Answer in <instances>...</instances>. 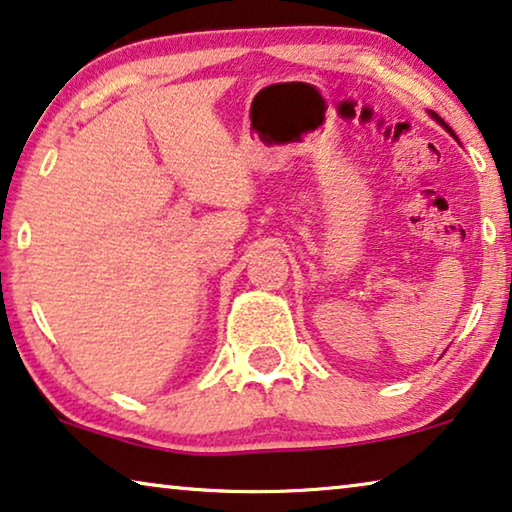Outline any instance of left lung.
Here are the masks:
<instances>
[{
    "label": "left lung",
    "instance_id": "8db88e82",
    "mask_svg": "<svg viewBox=\"0 0 512 512\" xmlns=\"http://www.w3.org/2000/svg\"><path fill=\"white\" fill-rule=\"evenodd\" d=\"M430 117H432L434 121H437V124H441V126H444V128H446V131L453 135V131H451V128H448V124H446V121H444V119H441V117H439V114H434V112H430ZM453 137H455V135H453Z\"/></svg>",
    "mask_w": 512,
    "mask_h": 512
}]
</instances>
